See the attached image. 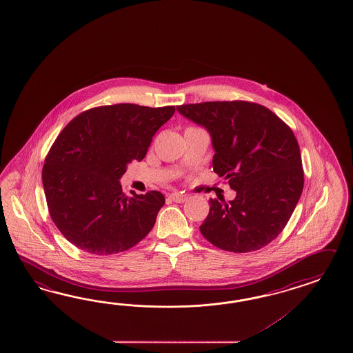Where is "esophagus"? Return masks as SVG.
Instances as JSON below:
<instances>
[{
	"label": "esophagus",
	"mask_w": 353,
	"mask_h": 353,
	"mask_svg": "<svg viewBox=\"0 0 353 353\" xmlns=\"http://www.w3.org/2000/svg\"><path fill=\"white\" fill-rule=\"evenodd\" d=\"M170 199L174 201V203H183V201L188 199V196H186V195H183V194H177V192H173V194L170 195Z\"/></svg>",
	"instance_id": "34e87169"
}]
</instances>
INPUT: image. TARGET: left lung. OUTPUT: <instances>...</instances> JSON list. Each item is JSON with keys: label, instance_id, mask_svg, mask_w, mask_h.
<instances>
[{"label": "left lung", "instance_id": "obj_1", "mask_svg": "<svg viewBox=\"0 0 353 353\" xmlns=\"http://www.w3.org/2000/svg\"><path fill=\"white\" fill-rule=\"evenodd\" d=\"M177 110L210 132L213 171L236 191L229 203L210 199L201 235L234 253L263 248L284 230L303 190L292 128L266 106L249 101L179 105Z\"/></svg>", "mask_w": 353, "mask_h": 353}]
</instances>
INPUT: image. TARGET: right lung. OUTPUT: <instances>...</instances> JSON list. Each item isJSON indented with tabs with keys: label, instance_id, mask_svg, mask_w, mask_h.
Segmentation results:
<instances>
[{
	"label": "right lung",
	"instance_id": "obj_1",
	"mask_svg": "<svg viewBox=\"0 0 353 353\" xmlns=\"http://www.w3.org/2000/svg\"><path fill=\"white\" fill-rule=\"evenodd\" d=\"M174 106H97L65 125L42 168L50 216L77 248L109 256L132 248L154 228L164 195L132 196L119 179L132 161H143L152 136L171 119Z\"/></svg>",
	"mask_w": 353,
	"mask_h": 353
}]
</instances>
